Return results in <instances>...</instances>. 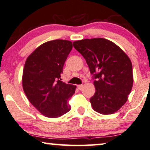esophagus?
<instances>
[{
	"label": "esophagus",
	"mask_w": 150,
	"mask_h": 150,
	"mask_svg": "<svg viewBox=\"0 0 150 150\" xmlns=\"http://www.w3.org/2000/svg\"><path fill=\"white\" fill-rule=\"evenodd\" d=\"M83 86H84L83 85H78L77 88H78V89H79V90H82V89H83Z\"/></svg>",
	"instance_id": "esophagus-1"
}]
</instances>
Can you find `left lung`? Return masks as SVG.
Masks as SVG:
<instances>
[{"mask_svg":"<svg viewBox=\"0 0 150 150\" xmlns=\"http://www.w3.org/2000/svg\"><path fill=\"white\" fill-rule=\"evenodd\" d=\"M94 75L95 94L90 98L92 109L100 114H113L126 103L133 85L130 59L113 42L93 38L73 42Z\"/></svg>","mask_w":150,"mask_h":150,"instance_id":"1","label":"left lung"}]
</instances>
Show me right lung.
<instances>
[{
    "label": "right lung",
    "instance_id": "1",
    "mask_svg": "<svg viewBox=\"0 0 150 150\" xmlns=\"http://www.w3.org/2000/svg\"><path fill=\"white\" fill-rule=\"evenodd\" d=\"M72 48V42L67 40L45 42L36 48L25 62L23 90L31 104L45 117H59L71 110L67 100L75 92L76 86L59 79Z\"/></svg>",
    "mask_w": 150,
    "mask_h": 150
}]
</instances>
